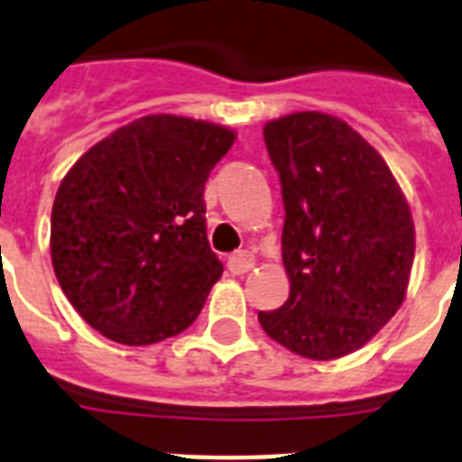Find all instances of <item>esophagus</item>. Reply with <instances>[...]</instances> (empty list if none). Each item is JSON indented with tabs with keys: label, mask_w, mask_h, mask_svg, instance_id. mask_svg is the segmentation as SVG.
Listing matches in <instances>:
<instances>
[{
	"label": "esophagus",
	"mask_w": 462,
	"mask_h": 462,
	"mask_svg": "<svg viewBox=\"0 0 462 462\" xmlns=\"http://www.w3.org/2000/svg\"><path fill=\"white\" fill-rule=\"evenodd\" d=\"M254 265H256V258H254L251 251H235V254L227 258V270H230L232 275H244V273H249Z\"/></svg>",
	"instance_id": "obj_1"
}]
</instances>
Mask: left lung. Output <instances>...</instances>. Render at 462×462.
I'll use <instances>...</instances> for the list:
<instances>
[{"instance_id":"8db88e82","label":"left lung","mask_w":462,"mask_h":462,"mask_svg":"<svg viewBox=\"0 0 462 462\" xmlns=\"http://www.w3.org/2000/svg\"><path fill=\"white\" fill-rule=\"evenodd\" d=\"M263 140L282 185L291 287L258 322L303 358H341L403 303L415 256L411 208L384 159L335 116H282L265 123Z\"/></svg>"}]
</instances>
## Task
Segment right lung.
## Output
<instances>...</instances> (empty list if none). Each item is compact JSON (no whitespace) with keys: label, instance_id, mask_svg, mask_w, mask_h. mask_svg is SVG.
Wrapping results in <instances>:
<instances>
[{"label":"right lung","instance_id":"add662e5","mask_svg":"<svg viewBox=\"0 0 462 462\" xmlns=\"http://www.w3.org/2000/svg\"><path fill=\"white\" fill-rule=\"evenodd\" d=\"M235 133L153 114L75 161L51 208V265L82 320L125 346L197 320L223 263L206 237L204 185Z\"/></svg>","mask_w":462,"mask_h":462}]
</instances>
